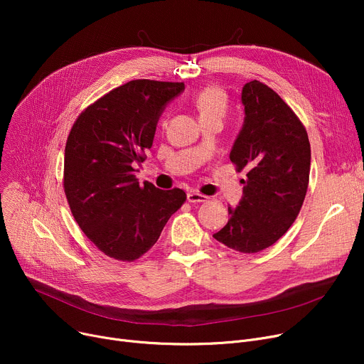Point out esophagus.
<instances>
[{
  "label": "esophagus",
  "instance_id": "34e87169",
  "mask_svg": "<svg viewBox=\"0 0 364 364\" xmlns=\"http://www.w3.org/2000/svg\"><path fill=\"white\" fill-rule=\"evenodd\" d=\"M208 198L205 196V195H200V193H198V192H188L187 193V200L190 202V203H202V202H205Z\"/></svg>",
  "mask_w": 364,
  "mask_h": 364
}]
</instances>
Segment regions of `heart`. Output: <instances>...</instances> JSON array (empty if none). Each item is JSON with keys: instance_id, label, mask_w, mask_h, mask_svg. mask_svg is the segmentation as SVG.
<instances>
[{"instance_id": "heart-1", "label": "heart", "mask_w": 364, "mask_h": 364, "mask_svg": "<svg viewBox=\"0 0 364 364\" xmlns=\"http://www.w3.org/2000/svg\"><path fill=\"white\" fill-rule=\"evenodd\" d=\"M195 107L199 113V119L223 117L225 112V95L217 87H208L195 97Z\"/></svg>"}]
</instances>
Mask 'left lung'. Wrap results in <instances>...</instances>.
I'll list each match as a JSON object with an SVG mask.
<instances>
[{
    "instance_id": "8db88e82",
    "label": "left lung",
    "mask_w": 364,
    "mask_h": 364,
    "mask_svg": "<svg viewBox=\"0 0 364 364\" xmlns=\"http://www.w3.org/2000/svg\"><path fill=\"white\" fill-rule=\"evenodd\" d=\"M243 125L230 161L246 169L242 199L214 237L230 250L255 254L276 243L299 214L310 177L307 131L280 95L259 81L242 88Z\"/></svg>"
}]
</instances>
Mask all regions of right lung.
Here are the masks:
<instances>
[{"instance_id": "add662e5", "label": "right lung", "mask_w": 364, "mask_h": 364, "mask_svg": "<svg viewBox=\"0 0 364 364\" xmlns=\"http://www.w3.org/2000/svg\"><path fill=\"white\" fill-rule=\"evenodd\" d=\"M184 88V82L129 81L88 106L70 129L63 184L72 215L114 259L147 252L186 200L181 188L161 190L136 178L162 112Z\"/></svg>"}]
</instances>
